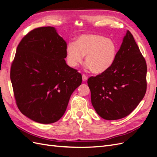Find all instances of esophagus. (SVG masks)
<instances>
[{"instance_id":"34e87169","label":"esophagus","mask_w":157,"mask_h":157,"mask_svg":"<svg viewBox=\"0 0 157 157\" xmlns=\"http://www.w3.org/2000/svg\"><path fill=\"white\" fill-rule=\"evenodd\" d=\"M82 76V80H83V81H86V80H88V77L86 75L83 74Z\"/></svg>"}]
</instances>
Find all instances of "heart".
<instances>
[{"label":"heart","instance_id":"heart-1","mask_svg":"<svg viewBox=\"0 0 157 157\" xmlns=\"http://www.w3.org/2000/svg\"><path fill=\"white\" fill-rule=\"evenodd\" d=\"M67 61L71 67L82 62L92 72L101 73L108 69L115 61L117 53V44L113 39L98 34L80 35L76 42H71L66 48Z\"/></svg>","mask_w":157,"mask_h":157}]
</instances>
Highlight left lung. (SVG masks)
I'll return each instance as SVG.
<instances>
[{
	"label": "left lung",
	"mask_w": 157,
	"mask_h": 157,
	"mask_svg": "<svg viewBox=\"0 0 157 157\" xmlns=\"http://www.w3.org/2000/svg\"><path fill=\"white\" fill-rule=\"evenodd\" d=\"M146 75L145 59L132 33L127 31L111 67L88 79L96 113L109 121L130 115L145 96Z\"/></svg>",
	"instance_id": "left-lung-1"
}]
</instances>
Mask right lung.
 <instances>
[{
  "instance_id": "add662e5",
  "label": "right lung",
  "mask_w": 157,
  "mask_h": 157,
  "mask_svg": "<svg viewBox=\"0 0 157 157\" xmlns=\"http://www.w3.org/2000/svg\"><path fill=\"white\" fill-rule=\"evenodd\" d=\"M67 43L53 27L31 31L18 44L10 79L20 111L33 121L50 124L62 117L82 75L65 58Z\"/></svg>"
}]
</instances>
